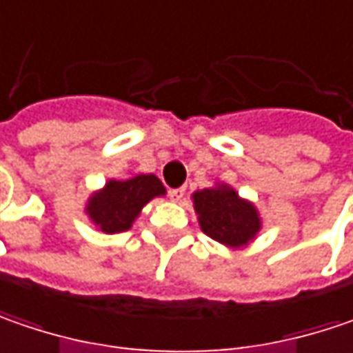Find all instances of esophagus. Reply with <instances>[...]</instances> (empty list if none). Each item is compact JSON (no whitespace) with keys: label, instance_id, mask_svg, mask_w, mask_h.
Listing matches in <instances>:
<instances>
[{"label":"esophagus","instance_id":"obj_1","mask_svg":"<svg viewBox=\"0 0 353 353\" xmlns=\"http://www.w3.org/2000/svg\"><path fill=\"white\" fill-rule=\"evenodd\" d=\"M183 195H185V188H176V190H170V197H172L174 201H181V199H183Z\"/></svg>","mask_w":353,"mask_h":353}]
</instances>
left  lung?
<instances>
[{
  "instance_id": "left-lung-1",
  "label": "left lung",
  "mask_w": 353,
  "mask_h": 353,
  "mask_svg": "<svg viewBox=\"0 0 353 353\" xmlns=\"http://www.w3.org/2000/svg\"><path fill=\"white\" fill-rule=\"evenodd\" d=\"M193 203L203 233L223 245H247L261 229L254 207L225 185L195 192Z\"/></svg>"
}]
</instances>
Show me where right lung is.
I'll list each match as a JSON object with an SVG mask.
<instances>
[{"mask_svg": "<svg viewBox=\"0 0 353 353\" xmlns=\"http://www.w3.org/2000/svg\"><path fill=\"white\" fill-rule=\"evenodd\" d=\"M163 185L156 176H136L124 181H108L106 188L88 201V215L104 233L130 229L142 207L156 195H163Z\"/></svg>", "mask_w": 353, "mask_h": 353, "instance_id": "right-lung-1", "label": "right lung"}]
</instances>
